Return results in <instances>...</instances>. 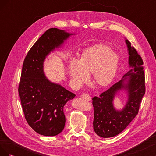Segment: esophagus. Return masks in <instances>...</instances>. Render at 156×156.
I'll use <instances>...</instances> for the list:
<instances>
[{
	"label": "esophagus",
	"instance_id": "obj_1",
	"mask_svg": "<svg viewBox=\"0 0 156 156\" xmlns=\"http://www.w3.org/2000/svg\"><path fill=\"white\" fill-rule=\"evenodd\" d=\"M81 98H83L84 100H85L87 101H90L91 100V97L88 94H83L81 95Z\"/></svg>",
	"mask_w": 156,
	"mask_h": 156
}]
</instances>
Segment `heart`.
<instances>
[{"label": "heart", "mask_w": 156, "mask_h": 156, "mask_svg": "<svg viewBox=\"0 0 156 156\" xmlns=\"http://www.w3.org/2000/svg\"><path fill=\"white\" fill-rule=\"evenodd\" d=\"M106 45H96L84 50L78 61L72 60L69 73L73 85L79 87L92 74V83L98 87L109 84L114 79L119 58Z\"/></svg>", "instance_id": "1"}]
</instances>
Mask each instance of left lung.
<instances>
[{
	"label": "left lung",
	"instance_id": "1",
	"mask_svg": "<svg viewBox=\"0 0 156 156\" xmlns=\"http://www.w3.org/2000/svg\"><path fill=\"white\" fill-rule=\"evenodd\" d=\"M129 53V64L131 68L119 82L113 84L100 96L92 98L94 107L93 127L96 133L103 138L115 136L126 129L138 114L140 104L144 96L145 77L143 60L131 43L126 40ZM124 89L129 99L123 109L116 110L113 99L116 93Z\"/></svg>",
	"mask_w": 156,
	"mask_h": 156
}]
</instances>
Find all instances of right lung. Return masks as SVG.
<instances>
[{"label": "right lung", "mask_w": 156, "mask_h": 156, "mask_svg": "<svg viewBox=\"0 0 156 156\" xmlns=\"http://www.w3.org/2000/svg\"><path fill=\"white\" fill-rule=\"evenodd\" d=\"M72 34L56 28L47 30L33 45L23 62L18 92L27 123L37 133L55 136L64 128V107L75 95L49 81L44 62L51 51L59 48Z\"/></svg>", "instance_id": "right-lung-1"}]
</instances>
